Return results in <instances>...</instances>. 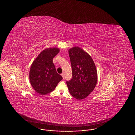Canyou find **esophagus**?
<instances>
[{"label":"esophagus","mask_w":135,"mask_h":135,"mask_svg":"<svg viewBox=\"0 0 135 135\" xmlns=\"http://www.w3.org/2000/svg\"><path fill=\"white\" fill-rule=\"evenodd\" d=\"M61 76H62V77H63V79H64V74L63 73H62V74H61Z\"/></svg>","instance_id":"esophagus-1"}]
</instances>
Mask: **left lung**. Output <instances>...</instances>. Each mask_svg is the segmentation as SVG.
<instances>
[{
	"mask_svg": "<svg viewBox=\"0 0 135 135\" xmlns=\"http://www.w3.org/2000/svg\"><path fill=\"white\" fill-rule=\"evenodd\" d=\"M72 78L66 81L70 94L78 100L86 98L96 86L98 74L90 55L83 49L74 47L69 51Z\"/></svg>",
	"mask_w": 135,
	"mask_h": 135,
	"instance_id": "8db88e82",
	"label": "left lung"
}]
</instances>
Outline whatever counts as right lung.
<instances>
[{"instance_id":"1","label":"right lung","mask_w":135,"mask_h":135,"mask_svg":"<svg viewBox=\"0 0 135 135\" xmlns=\"http://www.w3.org/2000/svg\"><path fill=\"white\" fill-rule=\"evenodd\" d=\"M59 49L48 48L44 50L32 64L29 72V80L36 92L46 95L53 91L63 78L56 72L52 59Z\"/></svg>"}]
</instances>
